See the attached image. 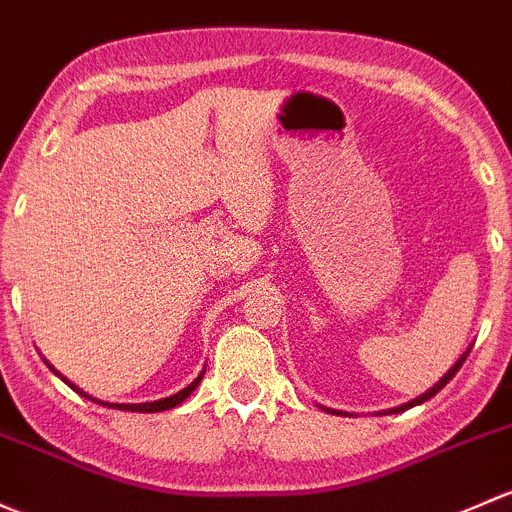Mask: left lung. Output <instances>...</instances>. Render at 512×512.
Returning a JSON list of instances; mask_svg holds the SVG:
<instances>
[{
  "label": "left lung",
  "instance_id": "obj_1",
  "mask_svg": "<svg viewBox=\"0 0 512 512\" xmlns=\"http://www.w3.org/2000/svg\"><path fill=\"white\" fill-rule=\"evenodd\" d=\"M468 352H471V347H468V350H466V352H463V355H461V360H458V362H456V365H453V367H451V370H449V372H446V374H444V377H441V379H439V382H436V384H434V387H431V389H429V392H424V394H421V397H416V399H412V402L402 404V407H394V409H389V412H392V414H399V412H404V409H412V407H416V404H424V402H426V399H431V397H434V394H439V392H441V389H444V387H446V384H449V382H451V379H453V374H456L458 370H461V365H463V362H466Z\"/></svg>",
  "mask_w": 512,
  "mask_h": 512
}]
</instances>
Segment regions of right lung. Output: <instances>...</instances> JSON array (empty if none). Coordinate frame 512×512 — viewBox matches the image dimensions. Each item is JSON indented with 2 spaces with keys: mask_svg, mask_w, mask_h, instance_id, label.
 I'll return each instance as SVG.
<instances>
[{
  "mask_svg": "<svg viewBox=\"0 0 512 512\" xmlns=\"http://www.w3.org/2000/svg\"><path fill=\"white\" fill-rule=\"evenodd\" d=\"M51 370H54V367H51ZM56 374H59V372H56ZM59 377H61V374H59ZM202 377H204V372H202V374H199V377H197V379H194V382H192V384H189V387H184V389H182V392L172 394V397H167V399H157V402H147V404H108V402H98V399L88 397V394H86V392H81V389H78V387H76V384H71V382H68V379H66V377H61V379H63V382H66V384H68V387H73V389H76V392H81V394H83V397H88V399H91V402H98V404H103V407L123 409V412H145V414H152V412H167V409H172V407H177V404H182V402H184V399H187V397H189V394H192V392H194V389H197V384H199V382H202Z\"/></svg>",
  "mask_w": 512,
  "mask_h": 512,
  "instance_id": "1",
  "label": "right lung"
}]
</instances>
